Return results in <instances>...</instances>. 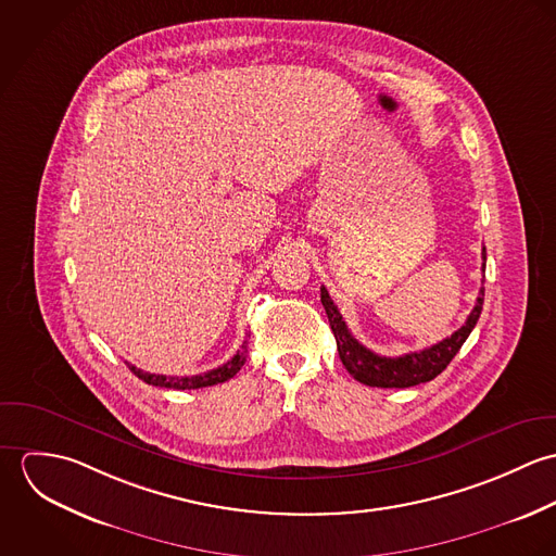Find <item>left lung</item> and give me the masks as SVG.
Returning a JSON list of instances; mask_svg holds the SVG:
<instances>
[{"instance_id":"8db88e82","label":"left lung","mask_w":556,"mask_h":556,"mask_svg":"<svg viewBox=\"0 0 556 556\" xmlns=\"http://www.w3.org/2000/svg\"><path fill=\"white\" fill-rule=\"evenodd\" d=\"M481 258H483V271H485V248L481 252ZM320 304L327 313L331 331L336 336L338 355L355 381L370 386V388H413V386L432 381L450 366V362L460 351V346L473 331L477 318L481 315L483 289L479 291L476 308L471 311L467 323L458 331H454L450 338H445L424 351L406 353L400 357L377 355L375 351H370L362 342H357L353 338V333L349 331L346 323L342 320L338 306L331 302L325 287H320Z\"/></svg>"}]
</instances>
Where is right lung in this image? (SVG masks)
Segmentation results:
<instances>
[{
    "instance_id": "1",
    "label": "right lung",
    "mask_w": 556,
    "mask_h": 556,
    "mask_svg": "<svg viewBox=\"0 0 556 556\" xmlns=\"http://www.w3.org/2000/svg\"><path fill=\"white\" fill-rule=\"evenodd\" d=\"M245 340L241 344L238 353L223 366L207 370L203 375H194V377H166V375H152V372H143L141 368L128 364V368L148 386H156V388H166V390H199V388H210V386H218L225 383L229 379H233L239 372V368L245 364Z\"/></svg>"
}]
</instances>
